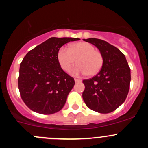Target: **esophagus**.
<instances>
[{
    "instance_id": "34e87169",
    "label": "esophagus",
    "mask_w": 148,
    "mask_h": 148,
    "mask_svg": "<svg viewBox=\"0 0 148 148\" xmlns=\"http://www.w3.org/2000/svg\"><path fill=\"white\" fill-rule=\"evenodd\" d=\"M74 81H75L76 83H77V82H81L82 80L81 79H74Z\"/></svg>"
}]
</instances>
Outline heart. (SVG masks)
Here are the masks:
<instances>
[{
	"label": "heart",
	"instance_id": "b5f03b06",
	"mask_svg": "<svg viewBox=\"0 0 148 148\" xmlns=\"http://www.w3.org/2000/svg\"><path fill=\"white\" fill-rule=\"evenodd\" d=\"M57 59L64 71L71 69L77 59L79 65L71 70V73L75 75L87 74L90 77L100 71L104 62L102 53L95 50L92 44L84 41L71 44L69 49L61 48L58 52Z\"/></svg>",
	"mask_w": 148,
	"mask_h": 148
}]
</instances>
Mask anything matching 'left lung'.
I'll list each match as a JSON object with an SVG mask.
<instances>
[{
    "mask_svg": "<svg viewBox=\"0 0 148 148\" xmlns=\"http://www.w3.org/2000/svg\"><path fill=\"white\" fill-rule=\"evenodd\" d=\"M99 50L104 59L100 71L83 80L82 97L86 105L103 114L112 112L126 99L131 80L130 69L125 56L115 46L98 38L83 39Z\"/></svg>",
    "mask_w": 148,
    "mask_h": 148,
    "instance_id": "1",
    "label": "left lung"
}]
</instances>
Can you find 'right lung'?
<instances>
[{
  "label": "right lung",
  "mask_w": 148,
  "mask_h": 148,
  "mask_svg": "<svg viewBox=\"0 0 148 148\" xmlns=\"http://www.w3.org/2000/svg\"><path fill=\"white\" fill-rule=\"evenodd\" d=\"M78 40L51 37L24 56L18 84L22 99L32 111L51 114L63 108L75 82L62 69L57 54L65 44Z\"/></svg>",
  "instance_id": "obj_1"
}]
</instances>
